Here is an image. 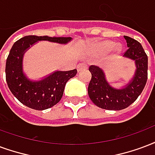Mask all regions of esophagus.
I'll return each mask as SVG.
<instances>
[{
	"label": "esophagus",
	"instance_id": "34e87169",
	"mask_svg": "<svg viewBox=\"0 0 155 155\" xmlns=\"http://www.w3.org/2000/svg\"><path fill=\"white\" fill-rule=\"evenodd\" d=\"M84 68H87V64L85 62H81L77 65L78 71H81L82 69H84Z\"/></svg>",
	"mask_w": 155,
	"mask_h": 155
}]
</instances>
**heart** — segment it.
<instances>
[{
	"label": "heart",
	"mask_w": 155,
	"mask_h": 155,
	"mask_svg": "<svg viewBox=\"0 0 155 155\" xmlns=\"http://www.w3.org/2000/svg\"><path fill=\"white\" fill-rule=\"evenodd\" d=\"M98 48L102 51H107L113 48V43L112 42H102L100 45L98 46ZM119 48H116V51H119Z\"/></svg>",
	"instance_id": "heart-1"
}]
</instances>
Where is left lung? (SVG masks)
<instances>
[{"instance_id": "1", "label": "left lung", "mask_w": 155, "mask_h": 155, "mask_svg": "<svg viewBox=\"0 0 155 155\" xmlns=\"http://www.w3.org/2000/svg\"><path fill=\"white\" fill-rule=\"evenodd\" d=\"M128 49L124 57L135 60L136 71L132 81L124 89H117L107 82L104 71L98 66H90L92 78L88 87L90 99L103 109L118 110L129 107L137 99L145 88L148 78V57L141 44L134 38L124 36Z\"/></svg>"}]
</instances>
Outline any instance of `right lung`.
<instances>
[{
  "mask_svg": "<svg viewBox=\"0 0 155 155\" xmlns=\"http://www.w3.org/2000/svg\"><path fill=\"white\" fill-rule=\"evenodd\" d=\"M67 43L71 38L28 35L14 43L5 64V80L14 96L32 109H48L57 104L62 97L66 82L77 73L74 69L68 71H57L40 81H31L23 73L22 60L25 50L38 41Z\"/></svg>",
  "mask_w": 155,
  "mask_h": 155,
  "instance_id": "right-lung-1",
  "label": "right lung"
}]
</instances>
